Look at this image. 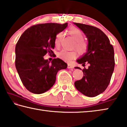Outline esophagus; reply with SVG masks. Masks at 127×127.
<instances>
[{
	"label": "esophagus",
	"instance_id": "34e87169",
	"mask_svg": "<svg viewBox=\"0 0 127 127\" xmlns=\"http://www.w3.org/2000/svg\"><path fill=\"white\" fill-rule=\"evenodd\" d=\"M67 68L68 69H73V68H74L73 66L72 65H70V64H68Z\"/></svg>",
	"mask_w": 127,
	"mask_h": 127
}]
</instances>
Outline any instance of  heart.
<instances>
[{
	"instance_id": "obj_1",
	"label": "heart",
	"mask_w": 127,
	"mask_h": 127,
	"mask_svg": "<svg viewBox=\"0 0 127 127\" xmlns=\"http://www.w3.org/2000/svg\"><path fill=\"white\" fill-rule=\"evenodd\" d=\"M67 33L75 40L74 47L78 53L81 54H83L86 52L89 45L87 40L83 38V32L78 28L72 27L67 30ZM62 36L63 34L62 32H59L56 35L54 40V45L56 48H59L60 46ZM58 57L64 61L69 62L72 60L76 58L77 54L74 51H69L65 50H62L58 53Z\"/></svg>"
}]
</instances>
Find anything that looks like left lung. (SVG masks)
<instances>
[{
    "mask_svg": "<svg viewBox=\"0 0 127 127\" xmlns=\"http://www.w3.org/2000/svg\"><path fill=\"white\" fill-rule=\"evenodd\" d=\"M86 36L89 41L87 53L77 60L79 64H89L82 71L84 76L74 82L76 89L88 97H95L102 93L108 86L114 69L113 46L101 30L92 26L74 23ZM76 68L81 69L80 68Z\"/></svg>",
    "mask_w": 127,
    "mask_h": 127,
    "instance_id": "left-lung-1",
    "label": "left lung"
}]
</instances>
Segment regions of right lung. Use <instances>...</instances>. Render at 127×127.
Wrapping results in <instances>:
<instances>
[{"mask_svg":"<svg viewBox=\"0 0 127 127\" xmlns=\"http://www.w3.org/2000/svg\"><path fill=\"white\" fill-rule=\"evenodd\" d=\"M67 26L68 23L33 25L19 38L15 49V65L23 85L32 93L48 91L55 83L58 72L67 67L61 59H53L51 63L44 59L47 53L53 55L55 36Z\"/></svg>","mask_w":127,"mask_h":127,"instance_id":"1","label":"right lung"}]
</instances>
